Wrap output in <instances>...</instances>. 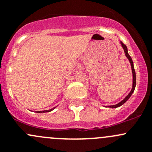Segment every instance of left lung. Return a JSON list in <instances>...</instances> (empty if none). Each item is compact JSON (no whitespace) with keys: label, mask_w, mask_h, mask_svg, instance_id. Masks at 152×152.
<instances>
[{"label":"left lung","mask_w":152,"mask_h":152,"mask_svg":"<svg viewBox=\"0 0 152 152\" xmlns=\"http://www.w3.org/2000/svg\"><path fill=\"white\" fill-rule=\"evenodd\" d=\"M121 44L122 47H123L124 50V52H125V55L126 56L127 58H128V59L129 60L130 62V64H131V67H132V75H133V84H132V90L130 91V93H129L128 96H126V97L125 98V99H124L123 101H121V102H119L118 104H117L115 105H112V106H108V107H110V108H117V107H120V106L123 105L124 103H125L126 102L127 100H128L129 99L130 97H131L132 94L133 93V92H134V89H135V86H136V74H135V70H134V65H133V62H132V59L131 56L129 55L128 53V50H127V47L126 45H124L122 42H121Z\"/></svg>","instance_id":"1"}]
</instances>
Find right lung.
Wrapping results in <instances>:
<instances>
[{"label": "right lung", "instance_id": "1", "mask_svg": "<svg viewBox=\"0 0 152 152\" xmlns=\"http://www.w3.org/2000/svg\"><path fill=\"white\" fill-rule=\"evenodd\" d=\"M55 108V107H54ZM54 108H53V109H51V110H44V111H37V113H48V112H50V111H52V110H53V109Z\"/></svg>", "mask_w": 152, "mask_h": 152}]
</instances>
